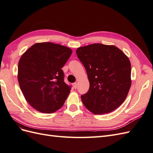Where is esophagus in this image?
<instances>
[{
    "mask_svg": "<svg viewBox=\"0 0 153 153\" xmlns=\"http://www.w3.org/2000/svg\"><path fill=\"white\" fill-rule=\"evenodd\" d=\"M73 86L74 89H76L77 88V84H76V83H74V84H73Z\"/></svg>",
    "mask_w": 153,
    "mask_h": 153,
    "instance_id": "esophagus-1",
    "label": "esophagus"
}]
</instances>
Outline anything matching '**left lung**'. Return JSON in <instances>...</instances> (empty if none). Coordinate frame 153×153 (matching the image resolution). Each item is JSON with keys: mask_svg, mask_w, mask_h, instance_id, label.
<instances>
[{"mask_svg": "<svg viewBox=\"0 0 153 153\" xmlns=\"http://www.w3.org/2000/svg\"><path fill=\"white\" fill-rule=\"evenodd\" d=\"M76 53L89 81V91L81 96L85 107L94 114L109 113L118 108L131 85L128 57L115 46L100 43L78 48Z\"/></svg>", "mask_w": 153, "mask_h": 153, "instance_id": "obj_1", "label": "left lung"}]
</instances>
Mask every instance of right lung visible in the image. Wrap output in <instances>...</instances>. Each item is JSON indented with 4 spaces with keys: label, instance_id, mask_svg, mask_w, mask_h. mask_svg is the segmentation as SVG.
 <instances>
[{
    "label": "right lung",
    "instance_id": "1",
    "mask_svg": "<svg viewBox=\"0 0 153 153\" xmlns=\"http://www.w3.org/2000/svg\"><path fill=\"white\" fill-rule=\"evenodd\" d=\"M72 50L50 42L33 45L22 55L18 80L26 101L40 112L61 108L71 91L64 81L62 67Z\"/></svg>",
    "mask_w": 153,
    "mask_h": 153
}]
</instances>
